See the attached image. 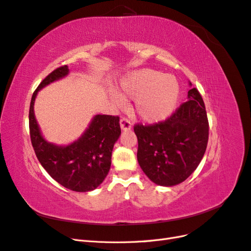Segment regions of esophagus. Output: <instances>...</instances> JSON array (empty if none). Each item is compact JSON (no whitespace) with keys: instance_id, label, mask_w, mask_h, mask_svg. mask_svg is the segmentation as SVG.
<instances>
[{"instance_id":"esophagus-1","label":"esophagus","mask_w":251,"mask_h":251,"mask_svg":"<svg viewBox=\"0 0 251 251\" xmlns=\"http://www.w3.org/2000/svg\"><path fill=\"white\" fill-rule=\"evenodd\" d=\"M120 127H121V130H124V131L130 130V128L132 127V124H131V121L128 120L127 118H125V117H123V118L120 119Z\"/></svg>"}]
</instances>
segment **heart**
Masks as SVG:
<instances>
[{
    "label": "heart",
    "mask_w": 251,
    "mask_h": 251,
    "mask_svg": "<svg viewBox=\"0 0 251 251\" xmlns=\"http://www.w3.org/2000/svg\"><path fill=\"white\" fill-rule=\"evenodd\" d=\"M180 95L178 79L171 74L144 69L128 75L123 82V94H115L116 103L136 100L135 111L147 123H158L169 117L176 109Z\"/></svg>",
    "instance_id": "heart-1"
}]
</instances>
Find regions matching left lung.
Masks as SVG:
<instances>
[{
  "label": "left lung",
  "mask_w": 251,
  "mask_h": 251,
  "mask_svg": "<svg viewBox=\"0 0 251 251\" xmlns=\"http://www.w3.org/2000/svg\"><path fill=\"white\" fill-rule=\"evenodd\" d=\"M187 97L165 120L134 126L138 163L158 185L173 186L186 180L206 151L209 126L203 98L196 88Z\"/></svg>",
  "instance_id": "left-lung-1"
}]
</instances>
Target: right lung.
I'll return each mask as SVG.
<instances>
[{"label":"right lung","mask_w":251,"mask_h":251,"mask_svg":"<svg viewBox=\"0 0 251 251\" xmlns=\"http://www.w3.org/2000/svg\"><path fill=\"white\" fill-rule=\"evenodd\" d=\"M68 72L66 65L56 68L33 92L29 109L30 139L40 163L53 179L71 191L89 192L100 185L110 171L113 147L121 133L119 117L96 115L81 137L70 146L58 147L45 140L34 116L35 96Z\"/></svg>","instance_id":"obj_1"}]
</instances>
